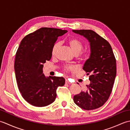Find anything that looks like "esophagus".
I'll return each mask as SVG.
<instances>
[{"instance_id":"obj_1","label":"esophagus","mask_w":130,"mask_h":130,"mask_svg":"<svg viewBox=\"0 0 130 130\" xmlns=\"http://www.w3.org/2000/svg\"><path fill=\"white\" fill-rule=\"evenodd\" d=\"M65 83H66V84H72L71 82H69V80L68 79H66Z\"/></svg>"}]
</instances>
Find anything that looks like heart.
<instances>
[{
  "mask_svg": "<svg viewBox=\"0 0 130 130\" xmlns=\"http://www.w3.org/2000/svg\"><path fill=\"white\" fill-rule=\"evenodd\" d=\"M67 42L70 46L71 50L75 54H77L78 59L80 60H84L87 56L88 52L85 49H82L83 47V44L82 41L74 37L68 38L67 40ZM60 44L59 42L55 43L52 48L51 55L55 56L56 55L57 51L59 48ZM76 67L74 65H66L63 67V69L65 71L69 72V71H74L76 70Z\"/></svg>",
  "mask_w": 130,
  "mask_h": 130,
  "instance_id": "heart-1",
  "label": "heart"
}]
</instances>
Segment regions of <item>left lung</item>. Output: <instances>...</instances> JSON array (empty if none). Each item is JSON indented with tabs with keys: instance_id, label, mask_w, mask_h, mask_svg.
Listing matches in <instances>:
<instances>
[{
	"instance_id": "1",
	"label": "left lung",
	"mask_w": 130,
	"mask_h": 130,
	"mask_svg": "<svg viewBox=\"0 0 130 130\" xmlns=\"http://www.w3.org/2000/svg\"><path fill=\"white\" fill-rule=\"evenodd\" d=\"M88 40L90 56L83 70L90 75L87 90L74 96V101L85 110L95 109L106 103L111 95L116 75V60L111 46L104 38L90 29L73 30Z\"/></svg>"
}]
</instances>
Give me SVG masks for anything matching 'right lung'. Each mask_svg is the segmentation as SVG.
I'll list each match as a JSON object with an SVG mask.
<instances>
[{
	"instance_id": "obj_1",
	"label": "right lung",
	"mask_w": 130,
	"mask_h": 130,
	"mask_svg": "<svg viewBox=\"0 0 130 130\" xmlns=\"http://www.w3.org/2000/svg\"><path fill=\"white\" fill-rule=\"evenodd\" d=\"M68 31L42 27L24 37L17 51L14 70L22 97L35 107H45L56 97V89L65 84L62 77L46 78L43 63L50 60L51 50L58 37Z\"/></svg>"
}]
</instances>
